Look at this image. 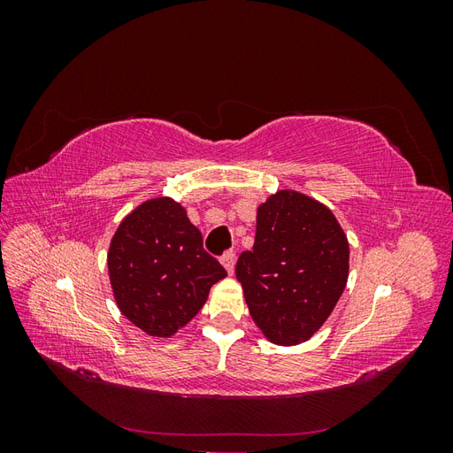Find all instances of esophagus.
<instances>
[{
	"mask_svg": "<svg viewBox=\"0 0 453 453\" xmlns=\"http://www.w3.org/2000/svg\"><path fill=\"white\" fill-rule=\"evenodd\" d=\"M221 263H223L225 270L232 276V273H234V266H236V255L232 253V251H226V253L221 257Z\"/></svg>",
	"mask_w": 453,
	"mask_h": 453,
	"instance_id": "34e87169",
	"label": "esophagus"
}]
</instances>
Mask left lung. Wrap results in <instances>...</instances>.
Instances as JSON below:
<instances>
[{"mask_svg": "<svg viewBox=\"0 0 453 453\" xmlns=\"http://www.w3.org/2000/svg\"><path fill=\"white\" fill-rule=\"evenodd\" d=\"M348 276V236L325 203L281 188L258 205L253 250L240 255L236 278L268 342L310 340L333 313Z\"/></svg>", "mask_w": 453, "mask_h": 453, "instance_id": "1", "label": "left lung"}]
</instances>
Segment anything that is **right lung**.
I'll return each instance as SVG.
<instances>
[{
  "mask_svg": "<svg viewBox=\"0 0 453 453\" xmlns=\"http://www.w3.org/2000/svg\"><path fill=\"white\" fill-rule=\"evenodd\" d=\"M109 283L125 318L153 338H172L208 300L225 268L203 251L200 230L170 196L122 219L107 251Z\"/></svg>",
  "mask_w": 453,
  "mask_h": 453,
  "instance_id": "1",
  "label": "right lung"
}]
</instances>
